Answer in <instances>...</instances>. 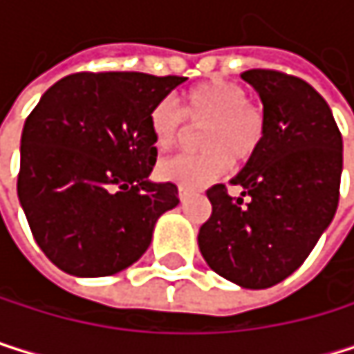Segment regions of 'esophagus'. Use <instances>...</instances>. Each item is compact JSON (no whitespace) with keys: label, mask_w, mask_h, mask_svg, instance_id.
<instances>
[{"label":"esophagus","mask_w":354,"mask_h":354,"mask_svg":"<svg viewBox=\"0 0 354 354\" xmlns=\"http://www.w3.org/2000/svg\"><path fill=\"white\" fill-rule=\"evenodd\" d=\"M189 195H191V191H189V189H185V187H178V199H180V201H185Z\"/></svg>","instance_id":"esophagus-1"}]
</instances>
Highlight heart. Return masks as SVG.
<instances>
[{
	"label": "heart",
	"mask_w": 354,
	"mask_h": 354,
	"mask_svg": "<svg viewBox=\"0 0 354 354\" xmlns=\"http://www.w3.org/2000/svg\"><path fill=\"white\" fill-rule=\"evenodd\" d=\"M191 127H201V153H183L159 163L157 174L165 183L201 189L229 171L231 161L242 165L259 151L266 136V114L248 100V91L225 78L199 82L183 93L180 106L161 100L148 114V129L159 151H167Z\"/></svg>",
	"instance_id": "1"
}]
</instances>
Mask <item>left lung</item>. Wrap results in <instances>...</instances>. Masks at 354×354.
I'll list each match as a JSON object with an SVG mask.
<instances>
[{
  "instance_id": "obj_1",
  "label": "left lung",
  "mask_w": 354,
  "mask_h": 354,
  "mask_svg": "<svg viewBox=\"0 0 354 354\" xmlns=\"http://www.w3.org/2000/svg\"><path fill=\"white\" fill-rule=\"evenodd\" d=\"M242 78L263 102L266 136L231 180L240 197L225 185L206 191L212 214L197 242L218 276L268 289L306 261L337 210L342 133L306 80L276 70H248Z\"/></svg>"
}]
</instances>
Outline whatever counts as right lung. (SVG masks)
I'll return each instance as SVG.
<instances>
[{
	"instance_id": "obj_1",
	"label": "right lung",
	"mask_w": 354,
	"mask_h": 354,
	"mask_svg": "<svg viewBox=\"0 0 354 354\" xmlns=\"http://www.w3.org/2000/svg\"><path fill=\"white\" fill-rule=\"evenodd\" d=\"M183 76L78 72L55 82L21 138L19 199L42 252L74 276L136 263L157 218L178 206L174 183H151L148 114Z\"/></svg>"
}]
</instances>
